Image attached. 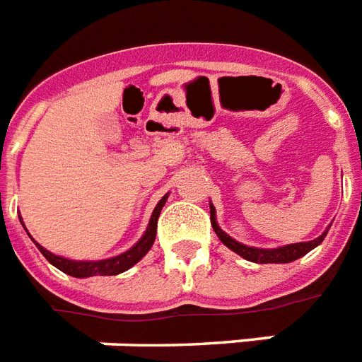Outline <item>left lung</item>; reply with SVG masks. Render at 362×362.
<instances>
[{"mask_svg": "<svg viewBox=\"0 0 362 362\" xmlns=\"http://www.w3.org/2000/svg\"><path fill=\"white\" fill-rule=\"evenodd\" d=\"M211 224H213V230L216 232V235L221 238V242L226 245L228 249H232L234 253H238L243 259H247L251 263L267 264V263H291L299 257H303L309 253L310 249H315L317 245L322 243V240L328 234V230H324V234H320L317 240H310V242H299V243H290V245H284V247H274V249H261V247H249V245H243V243L235 242L234 238H230L226 232H222L221 226L216 224L215 216V207L211 205Z\"/></svg>", "mask_w": 362, "mask_h": 362, "instance_id": "8db88e82", "label": "left lung"}]
</instances>
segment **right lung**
Instances as JSON below:
<instances>
[{"instance_id": "right-lung-1", "label": "right lung", "mask_w": 362, "mask_h": 362, "mask_svg": "<svg viewBox=\"0 0 362 362\" xmlns=\"http://www.w3.org/2000/svg\"><path fill=\"white\" fill-rule=\"evenodd\" d=\"M168 195H163V199L157 203V207L153 209V215L149 218V226H147L146 234L141 235L140 242L136 243L134 247H130L124 253H120L111 259H101V261H72V259H65V257L55 255L52 251H47L42 247L38 242L36 247L40 249V253L55 267V269L63 270L65 274L74 278H90V276H117L120 272H124L130 267L141 261V257H146V253L151 249L155 242V234H157V221H159L160 209L165 207ZM30 235V234H28Z\"/></svg>"}]
</instances>
